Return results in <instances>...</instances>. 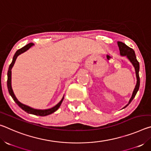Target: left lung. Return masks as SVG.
<instances>
[{
  "label": "left lung",
  "instance_id": "left-lung-1",
  "mask_svg": "<svg viewBox=\"0 0 151 151\" xmlns=\"http://www.w3.org/2000/svg\"><path fill=\"white\" fill-rule=\"evenodd\" d=\"M118 46L119 47V50H120V54L122 56V57H127L128 59H129L131 63L132 64V65L134 67L135 69V73H136V76H137V84L136 86H135V88L134 89L133 92H132V94L131 98L130 99L129 101V103H128L126 106H125L123 109L126 108V107L129 105V104L131 103V102L133 100L134 98L135 95H136L137 93L139 91V86H140V78H139V63L138 62L137 59L136 55H135L134 51L133 49L131 48H130L127 46L124 43L122 42H118Z\"/></svg>",
  "mask_w": 151,
  "mask_h": 151
}]
</instances>
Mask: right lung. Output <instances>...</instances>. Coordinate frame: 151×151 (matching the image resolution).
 <instances>
[{"label": "right lung", "instance_id": "add662e5", "mask_svg": "<svg viewBox=\"0 0 151 151\" xmlns=\"http://www.w3.org/2000/svg\"><path fill=\"white\" fill-rule=\"evenodd\" d=\"M32 45H34L33 43H29V44L27 45L26 46H24V47H23L22 48H20V49L18 50L17 52H15L13 58H12V63L9 66L8 73H7V76H8V78H7V86H8V90H9V93L10 94V95L12 96V98L13 99V100L14 101L15 103H16L22 110H24V111L25 112H27V113L32 114H35V115H37V116H47V115H48V114H52V113H53V112L57 111V110H58V109L60 107L61 103H62V102L64 99V96L63 97V99H61V101L59 102V103H58L57 105L53 106L52 108L45 109V110L35 109L33 108H31V107H30L29 106L25 105V104L21 103L20 102L18 101V99H17V97L15 96L14 94L13 93V91H12V86H11V69H12V66H14V64L15 63V61H16L17 57L19 55H20V54H22V53L24 52L25 51L29 50Z\"/></svg>", "mask_w": 151, "mask_h": 151}]
</instances>
